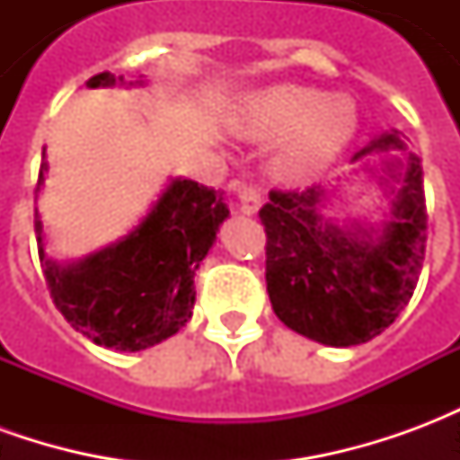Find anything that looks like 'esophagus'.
Segmentation results:
<instances>
[{
    "instance_id": "1",
    "label": "esophagus",
    "mask_w": 460,
    "mask_h": 460,
    "mask_svg": "<svg viewBox=\"0 0 460 460\" xmlns=\"http://www.w3.org/2000/svg\"><path fill=\"white\" fill-rule=\"evenodd\" d=\"M234 190L239 194V204L241 211L243 214H256L261 209V191L259 187H253V184H246V181H239V184H234Z\"/></svg>"
}]
</instances>
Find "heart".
<instances>
[{
    "mask_svg": "<svg viewBox=\"0 0 460 460\" xmlns=\"http://www.w3.org/2000/svg\"><path fill=\"white\" fill-rule=\"evenodd\" d=\"M236 125L256 140H280L279 170L293 177L328 167L357 130L355 103L308 85H273L249 95Z\"/></svg>",
    "mask_w": 460,
    "mask_h": 460,
    "instance_id": "1",
    "label": "heart"
}]
</instances>
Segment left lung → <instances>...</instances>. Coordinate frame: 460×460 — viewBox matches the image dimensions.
Segmentation results:
<instances>
[{
    "label": "left lung",
    "instance_id": "left-lung-1",
    "mask_svg": "<svg viewBox=\"0 0 460 460\" xmlns=\"http://www.w3.org/2000/svg\"><path fill=\"white\" fill-rule=\"evenodd\" d=\"M404 150L396 132L367 145ZM392 162L399 181L392 219L379 236L355 224L340 229L323 217L325 190H273L259 211L266 229V288L270 305L290 330L330 347L362 345L385 332L411 300L426 251V197L421 157ZM405 177L402 178L401 174Z\"/></svg>",
    "mask_w": 460,
    "mask_h": 460
}]
</instances>
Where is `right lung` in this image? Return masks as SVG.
I'll list each match as a JSON object with an SVG mask.
<instances>
[{
  "label": "right lung",
  "mask_w": 460,
  "mask_h": 460,
  "mask_svg": "<svg viewBox=\"0 0 460 460\" xmlns=\"http://www.w3.org/2000/svg\"><path fill=\"white\" fill-rule=\"evenodd\" d=\"M115 81L122 84V75L105 71L88 78V85ZM44 170L41 162L36 190ZM226 217L229 207L221 191L177 177L128 236L78 263L58 266L46 256L36 211L39 259L54 305L81 335L120 352L147 349L172 338L191 318L194 273Z\"/></svg>",
  "instance_id": "obj_1"
}]
</instances>
